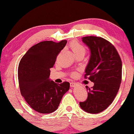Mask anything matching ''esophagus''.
<instances>
[{
  "instance_id": "esophagus-1",
  "label": "esophagus",
  "mask_w": 134,
  "mask_h": 134,
  "mask_svg": "<svg viewBox=\"0 0 134 134\" xmlns=\"http://www.w3.org/2000/svg\"><path fill=\"white\" fill-rule=\"evenodd\" d=\"M77 85V83H76V82H70V87H76Z\"/></svg>"
}]
</instances>
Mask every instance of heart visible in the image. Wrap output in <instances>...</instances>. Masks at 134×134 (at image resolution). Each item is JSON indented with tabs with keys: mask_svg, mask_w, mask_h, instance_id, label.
<instances>
[{
	"mask_svg": "<svg viewBox=\"0 0 134 134\" xmlns=\"http://www.w3.org/2000/svg\"><path fill=\"white\" fill-rule=\"evenodd\" d=\"M70 48L72 49V52H74V53L76 56L80 54L85 55L86 52V47L77 41H72L70 43ZM76 75V72H73V73L72 74V76H75Z\"/></svg>",
	"mask_w": 134,
	"mask_h": 134,
	"instance_id": "1",
	"label": "heart"
}]
</instances>
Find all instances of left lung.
Instances as JSON below:
<instances>
[{"label": "left lung", "instance_id": "obj_1", "mask_svg": "<svg viewBox=\"0 0 134 134\" xmlns=\"http://www.w3.org/2000/svg\"><path fill=\"white\" fill-rule=\"evenodd\" d=\"M90 48L91 56L84 77L94 82L86 86L87 98L80 107L90 113H99L107 109L116 96L121 81L122 64L117 50L111 43L101 37L82 38Z\"/></svg>", "mask_w": 134, "mask_h": 134}]
</instances>
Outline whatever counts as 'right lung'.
<instances>
[{
  "instance_id": "add662e5",
  "label": "right lung",
  "mask_w": 134,
  "mask_h": 134,
  "mask_svg": "<svg viewBox=\"0 0 134 134\" xmlns=\"http://www.w3.org/2000/svg\"><path fill=\"white\" fill-rule=\"evenodd\" d=\"M67 40L44 41L31 47L20 61L18 81L21 95L34 110L50 113L58 108L70 83L57 84L49 79L58 53Z\"/></svg>"
}]
</instances>
